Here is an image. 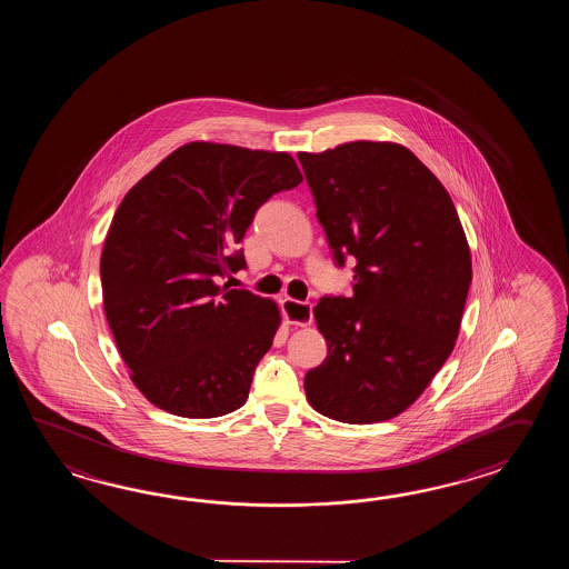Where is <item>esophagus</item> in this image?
Segmentation results:
<instances>
[{
  "mask_svg": "<svg viewBox=\"0 0 569 569\" xmlns=\"http://www.w3.org/2000/svg\"><path fill=\"white\" fill-rule=\"evenodd\" d=\"M282 313L292 326H311L313 321V305L311 302L295 301V299H282Z\"/></svg>",
  "mask_w": 569,
  "mask_h": 569,
  "instance_id": "esophagus-1",
  "label": "esophagus"
}]
</instances>
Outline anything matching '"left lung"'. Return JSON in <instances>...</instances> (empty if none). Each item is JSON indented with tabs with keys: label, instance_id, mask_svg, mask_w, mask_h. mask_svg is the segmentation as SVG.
Here are the masks:
<instances>
[{
	"label": "left lung",
	"instance_id": "obj_1",
	"mask_svg": "<svg viewBox=\"0 0 569 569\" xmlns=\"http://www.w3.org/2000/svg\"><path fill=\"white\" fill-rule=\"evenodd\" d=\"M297 158L338 267L356 260L353 295L315 307L327 358L305 376L307 400L341 423L387 421L456 346L472 282L466 233L446 187L405 146L360 140Z\"/></svg>",
	"mask_w": 569,
	"mask_h": 569
}]
</instances>
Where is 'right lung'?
Returning a JSON list of instances; mask_svg holds the SVG:
<instances>
[{
	"label": "right lung",
	"mask_w": 569,
	"mask_h": 569,
	"mask_svg": "<svg viewBox=\"0 0 569 569\" xmlns=\"http://www.w3.org/2000/svg\"><path fill=\"white\" fill-rule=\"evenodd\" d=\"M301 181L287 152L189 142L123 197L99 262L103 309L158 409L213 419L248 399L279 307L219 279L246 268L238 243L256 209Z\"/></svg>",
	"instance_id": "1"
}]
</instances>
